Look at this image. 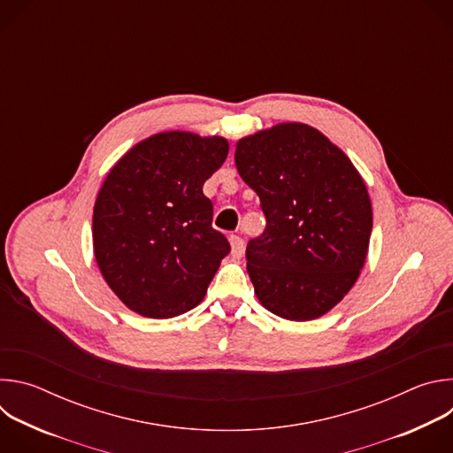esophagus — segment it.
Here are the masks:
<instances>
[{
	"instance_id": "1",
	"label": "esophagus",
	"mask_w": 453,
	"mask_h": 453,
	"mask_svg": "<svg viewBox=\"0 0 453 453\" xmlns=\"http://www.w3.org/2000/svg\"><path fill=\"white\" fill-rule=\"evenodd\" d=\"M229 243H231V252H233V256H234V257H242L243 249H245L243 238L238 236V234H231V236H229Z\"/></svg>"
}]
</instances>
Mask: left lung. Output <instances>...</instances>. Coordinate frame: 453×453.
I'll return each instance as SVG.
<instances>
[{
	"instance_id": "8db88e82",
	"label": "left lung",
	"mask_w": 453,
	"mask_h": 453,
	"mask_svg": "<svg viewBox=\"0 0 453 453\" xmlns=\"http://www.w3.org/2000/svg\"><path fill=\"white\" fill-rule=\"evenodd\" d=\"M234 163L267 219L245 250L257 299L288 320L325 315L365 264L372 211L360 173L304 123H280L240 140Z\"/></svg>"
}]
</instances>
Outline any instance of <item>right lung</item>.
Listing matches in <instances>:
<instances>
[{"label": "right lung", "instance_id": "obj_1", "mask_svg": "<svg viewBox=\"0 0 453 453\" xmlns=\"http://www.w3.org/2000/svg\"><path fill=\"white\" fill-rule=\"evenodd\" d=\"M229 152L220 136L161 133L107 173L93 211L100 273L119 301L150 319L196 308L231 250L213 229L204 182Z\"/></svg>", "mask_w": 453, "mask_h": 453}]
</instances>
